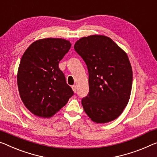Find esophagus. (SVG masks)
<instances>
[{
	"label": "esophagus",
	"instance_id": "obj_1",
	"mask_svg": "<svg viewBox=\"0 0 157 157\" xmlns=\"http://www.w3.org/2000/svg\"><path fill=\"white\" fill-rule=\"evenodd\" d=\"M72 90H73V91L74 93H76V91H77V87H76V86H72Z\"/></svg>",
	"mask_w": 157,
	"mask_h": 157
}]
</instances>
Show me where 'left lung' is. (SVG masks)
<instances>
[{
    "mask_svg": "<svg viewBox=\"0 0 157 157\" xmlns=\"http://www.w3.org/2000/svg\"><path fill=\"white\" fill-rule=\"evenodd\" d=\"M74 49L89 74V93L82 99L83 110L93 121L105 124L121 114L131 96L132 71L126 52L110 38H81Z\"/></svg>",
    "mask_w": 157,
    "mask_h": 157,
    "instance_id": "obj_1",
    "label": "left lung"
}]
</instances>
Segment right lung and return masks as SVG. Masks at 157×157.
I'll list each match as a JSON object with an SVG mask.
<instances>
[{
  "instance_id": "add662e5",
  "label": "right lung",
  "mask_w": 157,
  "mask_h": 157,
  "mask_svg": "<svg viewBox=\"0 0 157 157\" xmlns=\"http://www.w3.org/2000/svg\"><path fill=\"white\" fill-rule=\"evenodd\" d=\"M71 46L63 38H43L31 43L21 57L17 75L19 93L36 117H52L74 95L59 68Z\"/></svg>"
}]
</instances>
